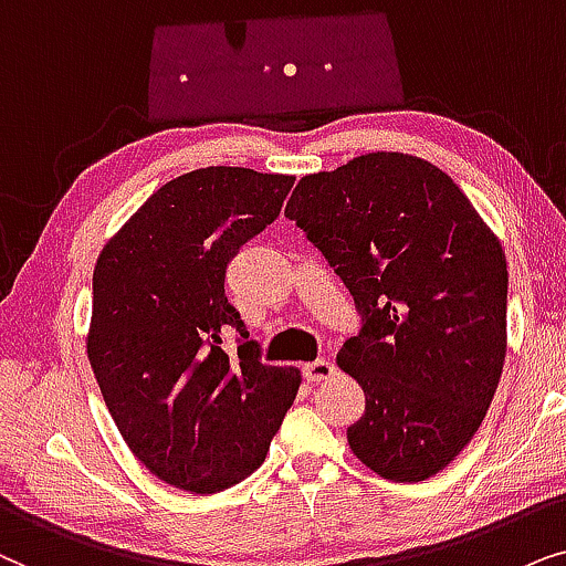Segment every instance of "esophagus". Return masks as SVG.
Masks as SVG:
<instances>
[{
    "label": "esophagus",
    "instance_id": "1",
    "mask_svg": "<svg viewBox=\"0 0 566 566\" xmlns=\"http://www.w3.org/2000/svg\"><path fill=\"white\" fill-rule=\"evenodd\" d=\"M303 373H305L307 382H323V380L334 378L336 367H334V361H328V359H315V361H311V365L303 367Z\"/></svg>",
    "mask_w": 566,
    "mask_h": 566
}]
</instances>
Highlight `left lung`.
I'll return each instance as SVG.
<instances>
[{
	"mask_svg": "<svg viewBox=\"0 0 566 566\" xmlns=\"http://www.w3.org/2000/svg\"><path fill=\"white\" fill-rule=\"evenodd\" d=\"M284 217L354 297L361 328L338 367L365 390L346 429L354 455L390 481H424L469 446L507 352V261L465 193L403 153L313 172Z\"/></svg>",
	"mask_w": 566,
	"mask_h": 566,
	"instance_id": "1",
	"label": "left lung"
}]
</instances>
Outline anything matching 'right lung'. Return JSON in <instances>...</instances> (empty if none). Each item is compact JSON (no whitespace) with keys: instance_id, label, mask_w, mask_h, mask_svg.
I'll return each mask as SVG.
<instances>
[{"instance_id":"1","label":"right lung","mask_w":566,"mask_h":566,"mask_svg":"<svg viewBox=\"0 0 566 566\" xmlns=\"http://www.w3.org/2000/svg\"><path fill=\"white\" fill-rule=\"evenodd\" d=\"M292 176L201 168L172 178L97 255L87 357L132 453L193 494L263 463L295 401L297 367L261 361L224 295L228 263L282 212ZM228 329L239 357L223 352Z\"/></svg>"}]
</instances>
